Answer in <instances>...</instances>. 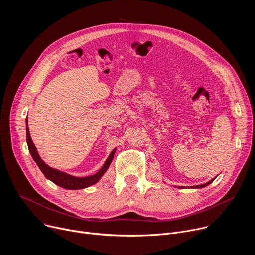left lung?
I'll list each match as a JSON object with an SVG mask.
<instances>
[{"mask_svg":"<svg viewBox=\"0 0 255 255\" xmlns=\"http://www.w3.org/2000/svg\"><path fill=\"white\" fill-rule=\"evenodd\" d=\"M214 179H211L210 181H208V183H206V184H204V185H199V186H194V187H192L193 189H201V188H205V187H207L208 185H210L212 181H213ZM178 188H181V187H178Z\"/></svg>","mask_w":255,"mask_h":255,"instance_id":"left-lung-1","label":"left lung"}]
</instances>
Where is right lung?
<instances>
[{
  "label": "right lung",
  "mask_w": 255,
  "mask_h": 255,
  "mask_svg": "<svg viewBox=\"0 0 255 255\" xmlns=\"http://www.w3.org/2000/svg\"><path fill=\"white\" fill-rule=\"evenodd\" d=\"M26 140H27L28 149H29V152H30L31 156L33 157V159L36 162V164L38 165V167L40 168L42 173L45 175V177L47 179L51 180L52 183H54L58 187H61V188L66 189V190H81V189L88 188V187L98 183L99 179L107 171L109 166H110V164H111V162H112V160L114 158L115 151H116V149H114L110 153V155H109V157L105 161V163L102 166V168L97 173H95L93 175H90V176L78 177V176H72L70 174L62 172V171L57 170L55 168H52V167L48 166L41 159V157L39 156V154L37 152V149H36L35 145H34L32 139H31L29 128H28V119H26Z\"/></svg>",
  "instance_id": "1"
}]
</instances>
